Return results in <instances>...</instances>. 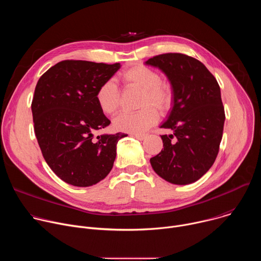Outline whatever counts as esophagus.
<instances>
[{"label":"esophagus","mask_w":261,"mask_h":261,"mask_svg":"<svg viewBox=\"0 0 261 261\" xmlns=\"http://www.w3.org/2000/svg\"><path fill=\"white\" fill-rule=\"evenodd\" d=\"M133 136L136 138V139H138V140H143V139H145V137H146V134H133Z\"/></svg>","instance_id":"34e87169"}]
</instances>
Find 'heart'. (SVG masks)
<instances>
[{
  "label": "heart",
  "mask_w": 261,
  "mask_h": 261,
  "mask_svg": "<svg viewBox=\"0 0 261 261\" xmlns=\"http://www.w3.org/2000/svg\"><path fill=\"white\" fill-rule=\"evenodd\" d=\"M123 84L130 89L141 91L139 106L134 113H122L114 121L117 131L141 133L155 125L159 113L164 115L172 106L174 93L171 85L161 81L160 74L144 65H135L120 74ZM96 102L104 115H115L120 107L121 93L113 80L104 82L96 92Z\"/></svg>",
  "instance_id": "1"
}]
</instances>
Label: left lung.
<instances>
[{"instance_id": "left-lung-1", "label": "left lung", "mask_w": 261, "mask_h": 261, "mask_svg": "<svg viewBox=\"0 0 261 261\" xmlns=\"http://www.w3.org/2000/svg\"><path fill=\"white\" fill-rule=\"evenodd\" d=\"M146 65L161 69L174 93L170 114L160 128L162 151L150 159L155 172L175 185L199 179L214 164L224 128L225 113L220 87L207 68L182 54H163Z\"/></svg>"}]
</instances>
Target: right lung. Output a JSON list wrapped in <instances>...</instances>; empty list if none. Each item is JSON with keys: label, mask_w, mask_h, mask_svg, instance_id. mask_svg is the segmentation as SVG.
<instances>
[{"label": "right lung", "mask_w": 261, "mask_h": 261, "mask_svg": "<svg viewBox=\"0 0 261 261\" xmlns=\"http://www.w3.org/2000/svg\"><path fill=\"white\" fill-rule=\"evenodd\" d=\"M120 67V63L65 60L49 68L36 85L35 135L46 163L67 184L89 187L114 166L118 141L127 134L94 136L110 124L95 96Z\"/></svg>", "instance_id": "right-lung-1"}]
</instances>
